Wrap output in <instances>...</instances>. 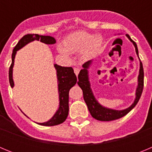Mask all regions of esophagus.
<instances>
[{"instance_id":"34e87169","label":"esophagus","mask_w":152,"mask_h":152,"mask_svg":"<svg viewBox=\"0 0 152 152\" xmlns=\"http://www.w3.org/2000/svg\"><path fill=\"white\" fill-rule=\"evenodd\" d=\"M74 72H75V75H77L79 74V72H80V68H77V67H75L74 68Z\"/></svg>"}]
</instances>
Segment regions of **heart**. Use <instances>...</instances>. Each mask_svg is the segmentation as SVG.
Instances as JSON below:
<instances>
[{"label": "heart", "mask_w": 152, "mask_h": 152, "mask_svg": "<svg viewBox=\"0 0 152 152\" xmlns=\"http://www.w3.org/2000/svg\"><path fill=\"white\" fill-rule=\"evenodd\" d=\"M64 43L58 45V50L65 57L69 56L70 51L72 53L82 52L84 58H89L100 49L102 38L100 36H94L85 31H77L67 36Z\"/></svg>", "instance_id": "1"}]
</instances>
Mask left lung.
<instances>
[{
  "label": "left lung",
  "mask_w": 152,
  "mask_h": 152,
  "mask_svg": "<svg viewBox=\"0 0 152 152\" xmlns=\"http://www.w3.org/2000/svg\"><path fill=\"white\" fill-rule=\"evenodd\" d=\"M126 36L129 39L130 41L135 45V52H136L137 55L139 56V51H138L136 43L130 38V36L128 34H126ZM91 62V61H88L83 64L84 68L80 70L78 77H77V78H78L77 84L82 90L84 100L87 106H88V110L91 113V116L94 119L100 120V121H112V120L118 119L126 116V114L129 113L135 107L142 94V91H143V88H144V70H143L142 63L140 61V69H139V77H138V82L139 83H138V88L136 90V97H135V101L129 108L126 109V110H114L102 107L100 103L96 101L94 96L93 94L92 91L91 89L90 82L88 80V68H89Z\"/></svg>",
  "instance_id": "8db88e82"
}]
</instances>
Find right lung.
Returning a JSON list of instances; mask_svg holds the SVG:
<instances>
[{
  "label": "right lung",
  "instance_id": "obj_1",
  "mask_svg": "<svg viewBox=\"0 0 152 152\" xmlns=\"http://www.w3.org/2000/svg\"><path fill=\"white\" fill-rule=\"evenodd\" d=\"M34 40H40V42L45 44H55L56 39L49 36H39L38 34H27L22 37L18 43L16 45L12 53V63L9 69V81L11 88H13V67L17 51L21 49L24 45ZM55 68L57 71L58 84V93H59V108L56 113L53 117L46 123H38L42 126H53L61 124L65 121L68 115V94L70 89L77 83V77L74 73L72 67H61L58 64H55Z\"/></svg>",
  "mask_w": 152,
  "mask_h": 152
}]
</instances>
